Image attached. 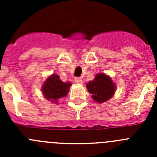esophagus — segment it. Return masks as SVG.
<instances>
[{
  "label": "esophagus",
  "instance_id": "1",
  "mask_svg": "<svg viewBox=\"0 0 157 157\" xmlns=\"http://www.w3.org/2000/svg\"><path fill=\"white\" fill-rule=\"evenodd\" d=\"M75 82L78 84V85H81V84H82V80L81 78H75Z\"/></svg>",
  "mask_w": 157,
  "mask_h": 157
}]
</instances>
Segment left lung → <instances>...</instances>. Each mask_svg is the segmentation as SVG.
<instances>
[{"label":"left lung","mask_w":157,"mask_h":157,"mask_svg":"<svg viewBox=\"0 0 157 157\" xmlns=\"http://www.w3.org/2000/svg\"><path fill=\"white\" fill-rule=\"evenodd\" d=\"M88 92L92 94V98L98 103L109 101L116 92V85L109 75L99 73L93 81L86 84Z\"/></svg>","instance_id":"1"}]
</instances>
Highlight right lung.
Wrapping results in <instances>:
<instances>
[{
  "label": "right lung",
  "mask_w": 157,
  "mask_h": 157,
  "mask_svg": "<svg viewBox=\"0 0 157 157\" xmlns=\"http://www.w3.org/2000/svg\"><path fill=\"white\" fill-rule=\"evenodd\" d=\"M71 83L70 82H63L59 79L58 75L52 74L47 78L41 87V92L45 99L57 103L58 100L66 97L68 94Z\"/></svg>",
  "instance_id": "add662e5"
}]
</instances>
